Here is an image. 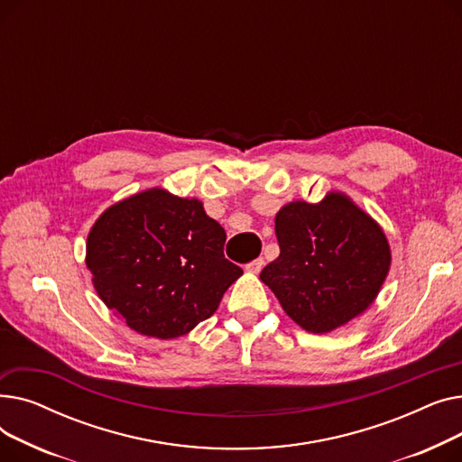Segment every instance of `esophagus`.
Returning <instances> with one entry per match:
<instances>
[{"label": "esophagus", "mask_w": 462, "mask_h": 462, "mask_svg": "<svg viewBox=\"0 0 462 462\" xmlns=\"http://www.w3.org/2000/svg\"><path fill=\"white\" fill-rule=\"evenodd\" d=\"M263 263H265L263 258H256V260H253V262H249V263L245 265V270L251 272V273H258V272L263 268Z\"/></svg>", "instance_id": "34e87169"}]
</instances>
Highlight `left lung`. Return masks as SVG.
<instances>
[{"mask_svg": "<svg viewBox=\"0 0 462 462\" xmlns=\"http://www.w3.org/2000/svg\"><path fill=\"white\" fill-rule=\"evenodd\" d=\"M275 234L281 254L260 279L288 317L312 333L331 331L365 310L390 270L383 232L345 194L284 206Z\"/></svg>", "mask_w": 462, "mask_h": 462, "instance_id": "1", "label": "left lung"}]
</instances>
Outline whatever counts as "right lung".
Here are the masks:
<instances>
[{"label": "right lung", "instance_id": "right-lung-1", "mask_svg": "<svg viewBox=\"0 0 462 462\" xmlns=\"http://www.w3.org/2000/svg\"><path fill=\"white\" fill-rule=\"evenodd\" d=\"M225 241L202 202L150 189L99 217L86 265L97 294L131 329L174 338L208 320L244 273L225 258Z\"/></svg>", "mask_w": 462, "mask_h": 462}]
</instances>
